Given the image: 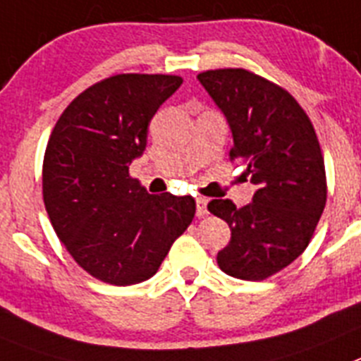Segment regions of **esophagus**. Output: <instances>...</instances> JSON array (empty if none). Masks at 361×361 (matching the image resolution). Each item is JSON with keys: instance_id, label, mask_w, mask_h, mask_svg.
Returning a JSON list of instances; mask_svg holds the SVG:
<instances>
[{"instance_id": "1", "label": "esophagus", "mask_w": 361, "mask_h": 361, "mask_svg": "<svg viewBox=\"0 0 361 361\" xmlns=\"http://www.w3.org/2000/svg\"><path fill=\"white\" fill-rule=\"evenodd\" d=\"M207 203H209V201L204 200V197H196V214L200 217H203L209 214V210H207Z\"/></svg>"}]
</instances>
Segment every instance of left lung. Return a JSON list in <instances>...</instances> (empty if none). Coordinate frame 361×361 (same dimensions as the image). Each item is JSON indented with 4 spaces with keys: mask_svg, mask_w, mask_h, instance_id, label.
<instances>
[{
    "mask_svg": "<svg viewBox=\"0 0 361 361\" xmlns=\"http://www.w3.org/2000/svg\"><path fill=\"white\" fill-rule=\"evenodd\" d=\"M197 79L226 116L233 136L230 160L241 161L257 185L252 203L241 209L230 200L209 203L210 214L232 230L217 264L235 279L264 281L307 248L326 207L317 133L284 87L252 71L223 68Z\"/></svg>",
    "mask_w": 361,
    "mask_h": 361,
    "instance_id": "left-lung-1",
    "label": "left lung"
}]
</instances>
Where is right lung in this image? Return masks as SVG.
Wrapping results in <instances>:
<instances>
[{
    "label": "right lung",
    "instance_id": "obj_1",
    "mask_svg": "<svg viewBox=\"0 0 361 361\" xmlns=\"http://www.w3.org/2000/svg\"><path fill=\"white\" fill-rule=\"evenodd\" d=\"M181 82L178 75L108 77L71 100L51 131L44 207L71 257L99 281L151 279L192 223V196H154L129 176L147 145L149 122Z\"/></svg>",
    "mask_w": 361,
    "mask_h": 361
}]
</instances>
